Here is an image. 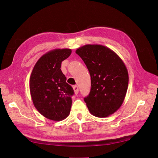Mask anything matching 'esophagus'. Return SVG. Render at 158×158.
I'll use <instances>...</instances> for the list:
<instances>
[{"label":"esophagus","mask_w":158,"mask_h":158,"mask_svg":"<svg viewBox=\"0 0 158 158\" xmlns=\"http://www.w3.org/2000/svg\"><path fill=\"white\" fill-rule=\"evenodd\" d=\"M73 89H74L75 94L77 95L79 94V87H78V86L77 85H74L73 87Z\"/></svg>","instance_id":"esophagus-1"}]
</instances>
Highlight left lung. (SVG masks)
Returning a JSON list of instances; mask_svg holds the SVG:
<instances>
[{
    "mask_svg": "<svg viewBox=\"0 0 158 158\" xmlns=\"http://www.w3.org/2000/svg\"><path fill=\"white\" fill-rule=\"evenodd\" d=\"M75 52L91 76V91L84 98L89 111L98 118L114 114L123 102L129 83L128 71L122 59L101 44H85Z\"/></svg>",
    "mask_w": 158,
    "mask_h": 158,
    "instance_id": "obj_1",
    "label": "left lung"
}]
</instances>
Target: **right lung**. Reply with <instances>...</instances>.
<instances>
[{
  "instance_id": "1",
  "label": "right lung",
  "mask_w": 158,
  "mask_h": 158,
  "mask_svg": "<svg viewBox=\"0 0 158 158\" xmlns=\"http://www.w3.org/2000/svg\"><path fill=\"white\" fill-rule=\"evenodd\" d=\"M71 53L70 48H55L36 63L30 77L29 87L35 108L44 118L61 121L70 114L74 91L60 67Z\"/></svg>"
}]
</instances>
